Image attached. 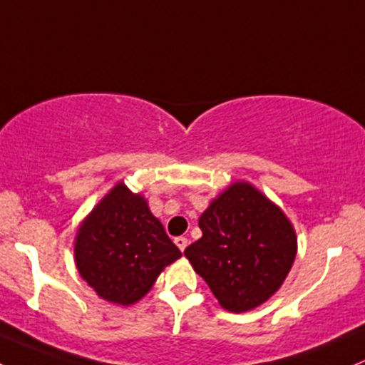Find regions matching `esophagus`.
Returning a JSON list of instances; mask_svg holds the SVG:
<instances>
[{
    "label": "esophagus",
    "instance_id": "obj_1",
    "mask_svg": "<svg viewBox=\"0 0 365 365\" xmlns=\"http://www.w3.org/2000/svg\"><path fill=\"white\" fill-rule=\"evenodd\" d=\"M175 244L178 246V250L183 253V251H185V247H187V244H189V241H187V237H176Z\"/></svg>",
    "mask_w": 365,
    "mask_h": 365
}]
</instances>
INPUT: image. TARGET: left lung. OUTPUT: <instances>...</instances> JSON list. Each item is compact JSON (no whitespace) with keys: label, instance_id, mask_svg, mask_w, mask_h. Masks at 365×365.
Instances as JSON below:
<instances>
[{"label":"left lung","instance_id":"8db88e82","mask_svg":"<svg viewBox=\"0 0 365 365\" xmlns=\"http://www.w3.org/2000/svg\"><path fill=\"white\" fill-rule=\"evenodd\" d=\"M199 228L202 237L183 255L228 312L262 305L293 267V225L250 183H234L215 199L199 218Z\"/></svg>","mask_w":365,"mask_h":365}]
</instances>
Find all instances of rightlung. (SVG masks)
Masks as SVG:
<instances>
[{
  "label": "right lung",
  "mask_w": 365,
  "mask_h": 365,
  "mask_svg": "<svg viewBox=\"0 0 365 365\" xmlns=\"http://www.w3.org/2000/svg\"><path fill=\"white\" fill-rule=\"evenodd\" d=\"M74 256L81 277L100 298L131 305L182 253L145 199L119 183L83 222Z\"/></svg>",
  "instance_id": "obj_1"
}]
</instances>
